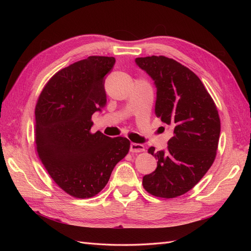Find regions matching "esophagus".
<instances>
[{"mask_svg":"<svg viewBox=\"0 0 251 251\" xmlns=\"http://www.w3.org/2000/svg\"><path fill=\"white\" fill-rule=\"evenodd\" d=\"M130 151H132V153H140V151H144V147L141 143L132 142L130 146Z\"/></svg>","mask_w":251,"mask_h":251,"instance_id":"esophagus-1","label":"esophagus"}]
</instances>
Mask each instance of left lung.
<instances>
[{
    "instance_id": "1",
    "label": "left lung",
    "mask_w": 251,
    "mask_h": 251,
    "mask_svg": "<svg viewBox=\"0 0 251 251\" xmlns=\"http://www.w3.org/2000/svg\"><path fill=\"white\" fill-rule=\"evenodd\" d=\"M135 63L154 80L155 114L174 132L168 149H149L158 162L142 184L151 195L176 198L198 183L215 161L221 131L218 110L200 78L173 58L151 55Z\"/></svg>"
}]
</instances>
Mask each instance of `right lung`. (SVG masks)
Instances as JSON below:
<instances>
[{"label":"right lung","instance_id":"add662e5","mask_svg":"<svg viewBox=\"0 0 251 251\" xmlns=\"http://www.w3.org/2000/svg\"><path fill=\"white\" fill-rule=\"evenodd\" d=\"M112 56H89L58 71L35 107L36 151L55 183L75 198H91L107 185L130 140L91 133L92 115L107 104L104 79Z\"/></svg>","mask_w":251,"mask_h":251}]
</instances>
